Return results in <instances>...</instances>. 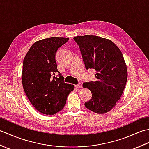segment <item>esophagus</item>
Masks as SVG:
<instances>
[{"instance_id":"obj_1","label":"esophagus","mask_w":149,"mask_h":149,"mask_svg":"<svg viewBox=\"0 0 149 149\" xmlns=\"http://www.w3.org/2000/svg\"><path fill=\"white\" fill-rule=\"evenodd\" d=\"M75 87L76 88H83V85H82L81 83H79L78 84L75 85Z\"/></svg>"}]
</instances>
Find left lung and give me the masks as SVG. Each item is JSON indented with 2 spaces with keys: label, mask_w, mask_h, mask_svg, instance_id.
Masks as SVG:
<instances>
[{
  "label": "left lung",
  "mask_w": 149,
  "mask_h": 149,
  "mask_svg": "<svg viewBox=\"0 0 149 149\" xmlns=\"http://www.w3.org/2000/svg\"><path fill=\"white\" fill-rule=\"evenodd\" d=\"M85 67L93 69L96 80L83 84L92 97L84 103L98 114L109 111L121 97L127 79V70L120 50L109 40L94 35L76 36Z\"/></svg>",
  "instance_id": "obj_1"
}]
</instances>
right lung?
<instances>
[{
    "mask_svg": "<svg viewBox=\"0 0 149 149\" xmlns=\"http://www.w3.org/2000/svg\"><path fill=\"white\" fill-rule=\"evenodd\" d=\"M68 41L61 37L38 41L24 59L22 81L24 91L35 109L45 115H53L61 111L74 89V85L65 83L55 58L57 50Z\"/></svg>",
    "mask_w": 149,
    "mask_h": 149,
    "instance_id": "1",
    "label": "right lung"
}]
</instances>
